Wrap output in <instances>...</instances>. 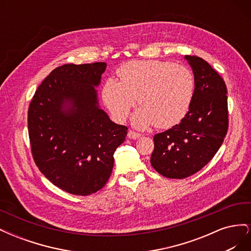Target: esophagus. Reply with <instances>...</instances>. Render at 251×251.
<instances>
[{"label": "esophagus", "instance_id": "1", "mask_svg": "<svg viewBox=\"0 0 251 251\" xmlns=\"http://www.w3.org/2000/svg\"><path fill=\"white\" fill-rule=\"evenodd\" d=\"M140 136L141 135L139 133H136V132H134L132 130H130V131H128V133H127V137L130 138V139H138Z\"/></svg>", "mask_w": 251, "mask_h": 251}]
</instances>
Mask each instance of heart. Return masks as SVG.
I'll return each instance as SVG.
<instances>
[{
	"mask_svg": "<svg viewBox=\"0 0 251 251\" xmlns=\"http://www.w3.org/2000/svg\"><path fill=\"white\" fill-rule=\"evenodd\" d=\"M119 81L108 78L102 87L104 104L118 121L126 119L138 98L135 126L168 128L185 117L194 98L195 78L187 67L162 60H134L117 70Z\"/></svg>",
	"mask_w": 251,
	"mask_h": 251,
	"instance_id": "1",
	"label": "heart"
}]
</instances>
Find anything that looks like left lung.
I'll use <instances>...</instances> for the list:
<instances>
[{"mask_svg":"<svg viewBox=\"0 0 251 251\" xmlns=\"http://www.w3.org/2000/svg\"><path fill=\"white\" fill-rule=\"evenodd\" d=\"M195 78L194 98L179 125L154 136L151 164L166 178L183 179L204 168L221 147L228 128L223 78L198 56L185 55Z\"/></svg>","mask_w":251,"mask_h":251,"instance_id":"8db88e82","label":"left lung"}]
</instances>
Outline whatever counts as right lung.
<instances>
[{"label": "right lung", "mask_w": 251, "mask_h": 251, "mask_svg": "<svg viewBox=\"0 0 251 251\" xmlns=\"http://www.w3.org/2000/svg\"><path fill=\"white\" fill-rule=\"evenodd\" d=\"M107 64L55 68L35 91L28 110L32 156L42 174L63 191L88 196L102 188L114 151L127 127L100 108L96 87Z\"/></svg>", "instance_id": "obj_1"}]
</instances>
